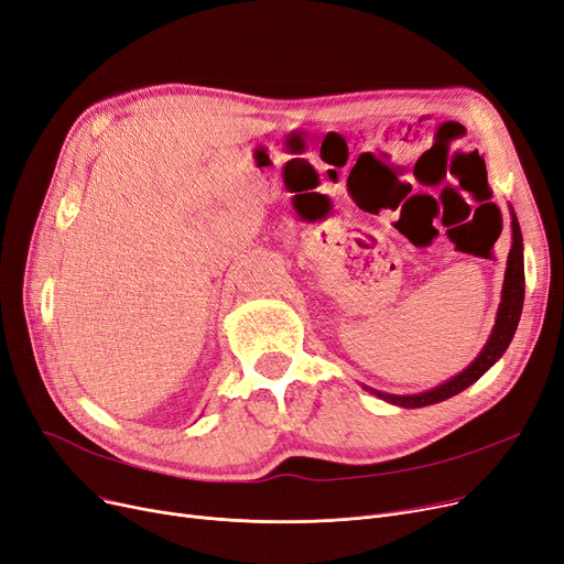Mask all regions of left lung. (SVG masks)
<instances>
[{"label":"left lung","mask_w":564,"mask_h":564,"mask_svg":"<svg viewBox=\"0 0 564 564\" xmlns=\"http://www.w3.org/2000/svg\"><path fill=\"white\" fill-rule=\"evenodd\" d=\"M523 293H525L523 238H521L519 220H517L514 210H512V250H509V257H507L502 299H500V307H498V316H496V326L491 330V337L485 344V348L479 351V356L462 373H457V377H452L449 381L441 383L438 388L420 392V394H388V392L371 390L367 386H365V390H369L371 394H377L383 401H390V404L401 406V409L432 406V404H438V401H445L454 394H459L462 390L473 386L489 367H494L498 362V358L507 351V346H509V341H512V337L517 333V326H519V318H521Z\"/></svg>","instance_id":"8db88e82"}]
</instances>
